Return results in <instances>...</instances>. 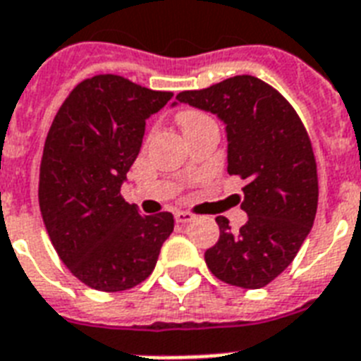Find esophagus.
Wrapping results in <instances>:
<instances>
[{"mask_svg":"<svg viewBox=\"0 0 361 361\" xmlns=\"http://www.w3.org/2000/svg\"><path fill=\"white\" fill-rule=\"evenodd\" d=\"M193 214L190 212H175V221L177 223H190L193 221Z\"/></svg>","mask_w":361,"mask_h":361,"instance_id":"1","label":"esophagus"}]
</instances>
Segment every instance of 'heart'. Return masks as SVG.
<instances>
[{
    "label": "heart",
    "mask_w": 361,
    "mask_h": 361,
    "mask_svg": "<svg viewBox=\"0 0 361 361\" xmlns=\"http://www.w3.org/2000/svg\"><path fill=\"white\" fill-rule=\"evenodd\" d=\"M208 120H210V118H208L204 112H201V110H195V109H184L177 114V121H178V125L183 127L184 134H188L190 130H193L195 127H199V125L204 123V121H208Z\"/></svg>",
    "instance_id": "b5f03b06"
}]
</instances>
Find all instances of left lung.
Wrapping results in <instances>:
<instances>
[{"label":"left lung","instance_id":"obj_1","mask_svg":"<svg viewBox=\"0 0 361 361\" xmlns=\"http://www.w3.org/2000/svg\"><path fill=\"white\" fill-rule=\"evenodd\" d=\"M177 101L227 125V171L247 180L241 208L249 219L232 231L227 217H216L208 269L231 286L264 288L293 262L317 212V164L305 125L281 92L252 75L180 92Z\"/></svg>","mask_w":361,"mask_h":361}]
</instances>
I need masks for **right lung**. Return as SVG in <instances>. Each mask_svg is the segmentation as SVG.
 Masks as SVG:
<instances>
[{
    "instance_id": "1",
    "label": "right lung",
    "mask_w": 361,
    "mask_h": 361,
    "mask_svg": "<svg viewBox=\"0 0 361 361\" xmlns=\"http://www.w3.org/2000/svg\"><path fill=\"white\" fill-rule=\"evenodd\" d=\"M171 92L121 75L80 80L56 112L40 162L38 202L56 255L82 284L125 291L153 273L173 216H142L121 184L142 147L145 120Z\"/></svg>"
}]
</instances>
